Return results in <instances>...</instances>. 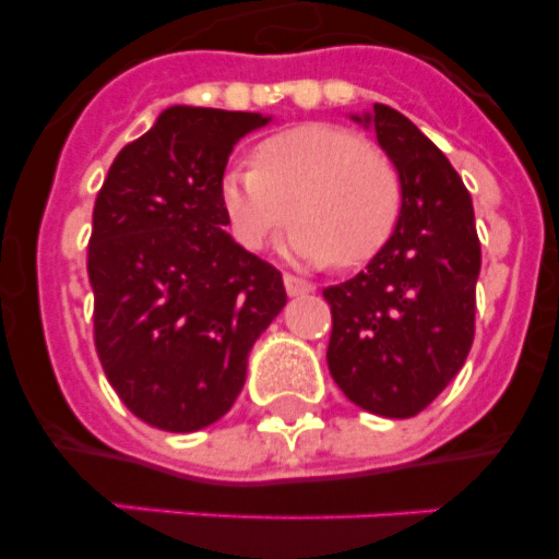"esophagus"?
I'll return each mask as SVG.
<instances>
[{
	"label": "esophagus",
	"instance_id": "esophagus-1",
	"mask_svg": "<svg viewBox=\"0 0 559 559\" xmlns=\"http://www.w3.org/2000/svg\"><path fill=\"white\" fill-rule=\"evenodd\" d=\"M283 283H285V290H288L290 296L310 294V290H313V285L305 283V280H299V276H294V274H285V276H283Z\"/></svg>",
	"mask_w": 559,
	"mask_h": 559
}]
</instances>
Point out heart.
<instances>
[{"mask_svg":"<svg viewBox=\"0 0 559 559\" xmlns=\"http://www.w3.org/2000/svg\"><path fill=\"white\" fill-rule=\"evenodd\" d=\"M221 199L235 237L263 249L299 218L288 251L308 265L358 269L394 235L403 181L389 156L333 122H302L265 136L254 162L224 173Z\"/></svg>","mask_w":559,"mask_h":559,"instance_id":"b5f03b06","label":"heart"}]
</instances>
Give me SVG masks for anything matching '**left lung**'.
Returning <instances> with one entry per match:
<instances>
[{"label": "left lung", "instance_id": "8db88e82", "mask_svg": "<svg viewBox=\"0 0 559 559\" xmlns=\"http://www.w3.org/2000/svg\"><path fill=\"white\" fill-rule=\"evenodd\" d=\"M355 120L372 122L397 167L403 212L367 269L324 288L328 367L355 406L406 419L431 406L467 360L481 243L471 192L426 133L383 103Z\"/></svg>", "mask_w": 559, "mask_h": 559}]
</instances>
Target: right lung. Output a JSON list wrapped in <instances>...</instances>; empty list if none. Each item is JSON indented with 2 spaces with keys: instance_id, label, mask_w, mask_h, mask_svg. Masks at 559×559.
Instances as JSON below:
<instances>
[{
  "instance_id": "add662e5",
  "label": "right lung",
  "mask_w": 559,
  "mask_h": 559,
  "mask_svg": "<svg viewBox=\"0 0 559 559\" xmlns=\"http://www.w3.org/2000/svg\"><path fill=\"white\" fill-rule=\"evenodd\" d=\"M269 117L170 106L108 167L92 215L88 283L108 383L153 428L224 417L254 341L285 308L283 274L231 240L226 162Z\"/></svg>"
}]
</instances>
